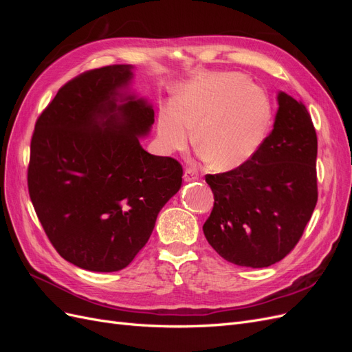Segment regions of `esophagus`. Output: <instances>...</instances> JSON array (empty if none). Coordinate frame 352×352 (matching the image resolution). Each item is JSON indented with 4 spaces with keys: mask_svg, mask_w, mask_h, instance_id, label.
I'll list each match as a JSON object with an SVG mask.
<instances>
[{
    "mask_svg": "<svg viewBox=\"0 0 352 352\" xmlns=\"http://www.w3.org/2000/svg\"><path fill=\"white\" fill-rule=\"evenodd\" d=\"M198 179H199L198 173H195L192 168H185V172H184L185 182H194V180H198Z\"/></svg>",
    "mask_w": 352,
    "mask_h": 352,
    "instance_id": "34e87169",
    "label": "esophagus"
}]
</instances>
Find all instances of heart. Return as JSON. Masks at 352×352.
<instances>
[{"label": "heart", "mask_w": 352, "mask_h": 352, "mask_svg": "<svg viewBox=\"0 0 352 352\" xmlns=\"http://www.w3.org/2000/svg\"><path fill=\"white\" fill-rule=\"evenodd\" d=\"M265 92L236 72L199 74L180 88L172 105L158 111L157 136L166 153L185 151L194 141L212 168L243 166L261 146L270 123Z\"/></svg>", "instance_id": "1"}]
</instances>
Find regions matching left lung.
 I'll return each mask as SVG.
<instances>
[{
    "label": "left lung",
    "instance_id": "8db88e82",
    "mask_svg": "<svg viewBox=\"0 0 352 352\" xmlns=\"http://www.w3.org/2000/svg\"><path fill=\"white\" fill-rule=\"evenodd\" d=\"M278 105L273 131L250 162L206 176L214 207L202 230L220 257L243 267H269L286 257L317 202L311 117L283 91Z\"/></svg>",
    "mask_w": 352,
    "mask_h": 352
}]
</instances>
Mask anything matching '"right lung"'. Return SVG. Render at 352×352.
<instances>
[{"label":"right lung","instance_id":"obj_1","mask_svg":"<svg viewBox=\"0 0 352 352\" xmlns=\"http://www.w3.org/2000/svg\"><path fill=\"white\" fill-rule=\"evenodd\" d=\"M132 80L131 65L82 73L57 92L32 136V204L57 252L89 272L129 265L182 185V166L140 142L154 110Z\"/></svg>","mask_w":352,"mask_h":352}]
</instances>
